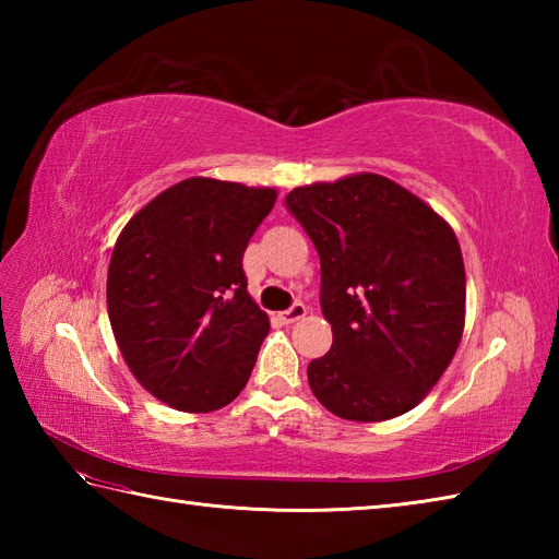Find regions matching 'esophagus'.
<instances>
[{
  "mask_svg": "<svg viewBox=\"0 0 559 559\" xmlns=\"http://www.w3.org/2000/svg\"><path fill=\"white\" fill-rule=\"evenodd\" d=\"M305 314H307V307L302 302H295L293 307H288L286 312H281V319L286 324H293V322H298V319H302Z\"/></svg>",
  "mask_w": 559,
  "mask_h": 559,
  "instance_id": "1",
  "label": "esophagus"
}]
</instances>
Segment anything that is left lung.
I'll list each match as a JSON object with an SVG mask.
<instances>
[{
  "mask_svg": "<svg viewBox=\"0 0 559 559\" xmlns=\"http://www.w3.org/2000/svg\"><path fill=\"white\" fill-rule=\"evenodd\" d=\"M286 209L322 264L331 350L307 367L310 389L343 420L408 413L444 374L466 317V271L444 218L382 175L295 187Z\"/></svg>",
  "mask_w": 559,
  "mask_h": 559,
  "instance_id": "left-lung-1",
  "label": "left lung"
}]
</instances>
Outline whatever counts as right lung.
I'll return each instance as SVG.
<instances>
[{
  "label": "right lung",
  "instance_id": "obj_1",
  "mask_svg": "<svg viewBox=\"0 0 559 559\" xmlns=\"http://www.w3.org/2000/svg\"><path fill=\"white\" fill-rule=\"evenodd\" d=\"M276 189L189 177L124 225L108 269L112 334L139 384L209 413L245 389L269 317L247 293L249 237Z\"/></svg>",
  "mask_w": 559,
  "mask_h": 559
}]
</instances>
